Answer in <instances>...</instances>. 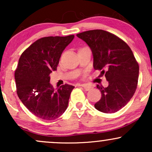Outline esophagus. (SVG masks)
Returning <instances> with one entry per match:
<instances>
[{
    "instance_id": "1",
    "label": "esophagus",
    "mask_w": 152,
    "mask_h": 152,
    "mask_svg": "<svg viewBox=\"0 0 152 152\" xmlns=\"http://www.w3.org/2000/svg\"><path fill=\"white\" fill-rule=\"evenodd\" d=\"M80 86H82L83 88H84V89L86 91H89L92 88V86H90V85L88 84H85V83H83V84H80Z\"/></svg>"
}]
</instances>
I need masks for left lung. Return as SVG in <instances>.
Segmentation results:
<instances>
[{"label":"left lung","instance_id":"1","mask_svg":"<svg viewBox=\"0 0 152 152\" xmlns=\"http://www.w3.org/2000/svg\"><path fill=\"white\" fill-rule=\"evenodd\" d=\"M92 51L94 68L102 71L109 86L97 85L102 98L94 106L106 114L118 111L127 104L135 93L139 67L130 47L121 38L104 30L78 34Z\"/></svg>","mask_w":152,"mask_h":152}]
</instances>
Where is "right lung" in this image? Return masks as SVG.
Instances as JSON below:
<instances>
[{
  "mask_svg": "<svg viewBox=\"0 0 152 152\" xmlns=\"http://www.w3.org/2000/svg\"><path fill=\"white\" fill-rule=\"evenodd\" d=\"M74 38V35L41 38L24 50L19 58L15 71L17 94L37 117L56 119L67 109L74 86L65 84L54 89L49 75L56 71L62 52Z\"/></svg>",
  "mask_w": 152,
  "mask_h": 152,
  "instance_id": "1",
  "label": "right lung"
}]
</instances>
